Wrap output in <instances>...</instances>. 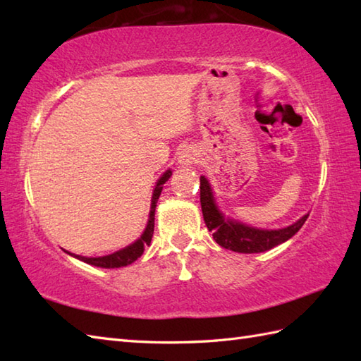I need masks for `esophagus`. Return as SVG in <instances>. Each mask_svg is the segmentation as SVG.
<instances>
[{
    "mask_svg": "<svg viewBox=\"0 0 361 361\" xmlns=\"http://www.w3.org/2000/svg\"><path fill=\"white\" fill-rule=\"evenodd\" d=\"M178 161H180L181 166H192V164H195V161H197L195 150L192 147L185 149V150L180 153Z\"/></svg>",
    "mask_w": 361,
    "mask_h": 361,
    "instance_id": "34e87169",
    "label": "esophagus"
}]
</instances>
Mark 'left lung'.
<instances>
[{
  "label": "left lung",
  "mask_w": 361,
  "mask_h": 361,
  "mask_svg": "<svg viewBox=\"0 0 361 361\" xmlns=\"http://www.w3.org/2000/svg\"><path fill=\"white\" fill-rule=\"evenodd\" d=\"M200 203L204 224L212 233L214 240L226 250L247 252V255L268 251L288 240L290 237H293L302 228L309 217L307 214L291 226L271 229V231L270 229H257L239 224V221L226 220L219 212L216 202H214L212 189L204 176H200Z\"/></svg>",
  "instance_id": "left-lung-1"
}]
</instances>
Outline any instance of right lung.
<instances>
[{
    "mask_svg": "<svg viewBox=\"0 0 361 361\" xmlns=\"http://www.w3.org/2000/svg\"><path fill=\"white\" fill-rule=\"evenodd\" d=\"M172 175L171 171H167L161 178L158 180L155 189H153V195H152V206H150V216H149V224L145 226L142 235L137 239L135 243L130 245V247L119 250L113 255L109 256H102V257H82V256H74L83 262H87L90 265L94 267H101V268H119V267H126L130 265L137 257H141V255L144 252V248L150 245L152 242V235H153V228H155V208L158 203V198L161 195V190H163V185L169 180V176Z\"/></svg>",
    "mask_w": 361,
    "mask_h": 361,
    "instance_id": "1",
    "label": "right lung"
}]
</instances>
